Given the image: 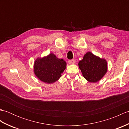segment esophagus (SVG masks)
Segmentation results:
<instances>
[{
  "mask_svg": "<svg viewBox=\"0 0 129 129\" xmlns=\"http://www.w3.org/2000/svg\"><path fill=\"white\" fill-rule=\"evenodd\" d=\"M75 59H72V60H70L68 61V63H69V64H74L75 63Z\"/></svg>",
  "mask_w": 129,
  "mask_h": 129,
  "instance_id": "34e87169",
  "label": "esophagus"
}]
</instances>
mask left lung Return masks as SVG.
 <instances>
[{
  "label": "left lung",
  "instance_id": "obj_1",
  "mask_svg": "<svg viewBox=\"0 0 129 129\" xmlns=\"http://www.w3.org/2000/svg\"><path fill=\"white\" fill-rule=\"evenodd\" d=\"M78 65L84 78L90 83H96L100 80L108 71L106 60L90 51L84 55Z\"/></svg>",
  "mask_w": 129,
  "mask_h": 129
}]
</instances>
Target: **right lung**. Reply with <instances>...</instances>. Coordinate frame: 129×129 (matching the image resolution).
Returning a JSON list of instances; mask_svg holds the SVG:
<instances>
[{"instance_id": "1", "label": "right lung", "mask_w": 129, "mask_h": 129, "mask_svg": "<svg viewBox=\"0 0 129 129\" xmlns=\"http://www.w3.org/2000/svg\"><path fill=\"white\" fill-rule=\"evenodd\" d=\"M67 62L57 58L53 53L43 57H38L34 64V73L43 82L52 84L58 80L66 69Z\"/></svg>"}]
</instances>
